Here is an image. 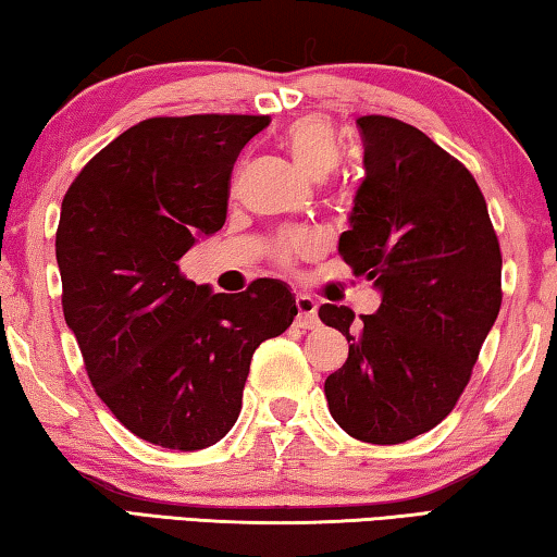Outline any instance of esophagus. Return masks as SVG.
<instances>
[{
    "instance_id": "obj_1",
    "label": "esophagus",
    "mask_w": 557,
    "mask_h": 557,
    "mask_svg": "<svg viewBox=\"0 0 557 557\" xmlns=\"http://www.w3.org/2000/svg\"><path fill=\"white\" fill-rule=\"evenodd\" d=\"M295 305H297V326L299 329H314V326H319L317 301L312 297H309V295H297Z\"/></svg>"
}]
</instances>
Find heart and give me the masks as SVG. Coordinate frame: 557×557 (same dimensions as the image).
Masks as SVG:
<instances>
[{"mask_svg":"<svg viewBox=\"0 0 557 557\" xmlns=\"http://www.w3.org/2000/svg\"><path fill=\"white\" fill-rule=\"evenodd\" d=\"M285 147L295 162L312 178H324L342 164V139L336 129L322 117H299L285 132ZM314 248V238L307 233H287L275 243L277 262L289 265L292 260Z\"/></svg>","mask_w":557,"mask_h":557,"instance_id":"heart-1","label":"heart"}]
</instances>
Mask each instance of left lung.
Listing matches in <instances>:
<instances>
[{"mask_svg": "<svg viewBox=\"0 0 557 557\" xmlns=\"http://www.w3.org/2000/svg\"><path fill=\"white\" fill-rule=\"evenodd\" d=\"M366 176L338 252L381 289L375 314L322 305L348 342L324 383L348 435L400 445L440 425L467 388L502 309V248L469 169L418 127L385 115L356 120Z\"/></svg>", "mask_w": 557, "mask_h": 557, "instance_id": "left-lung-1", "label": "left lung"}]
</instances>
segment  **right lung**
I'll use <instances>...</instances> for the list:
<instances>
[{"instance_id": "1", "label": "right lung", "mask_w": 557, "mask_h": 557, "mask_svg": "<svg viewBox=\"0 0 557 557\" xmlns=\"http://www.w3.org/2000/svg\"><path fill=\"white\" fill-rule=\"evenodd\" d=\"M268 115L149 117L83 166L61 203L63 317L100 400L132 435L194 451L240 414L250 358L297 314L287 285L213 295L184 252L223 228L231 172Z\"/></svg>"}]
</instances>
